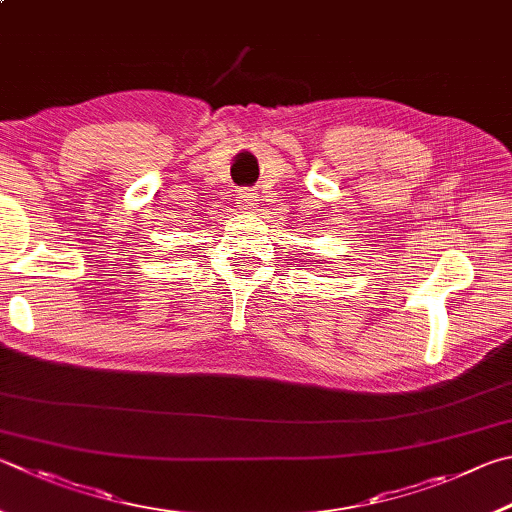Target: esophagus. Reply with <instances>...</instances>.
<instances>
[{
	"instance_id": "obj_1",
	"label": "esophagus",
	"mask_w": 512,
	"mask_h": 512,
	"mask_svg": "<svg viewBox=\"0 0 512 512\" xmlns=\"http://www.w3.org/2000/svg\"><path fill=\"white\" fill-rule=\"evenodd\" d=\"M255 194H257L255 190H241V192L237 194L239 208H241V210H253V208H255V201H257Z\"/></svg>"
}]
</instances>
